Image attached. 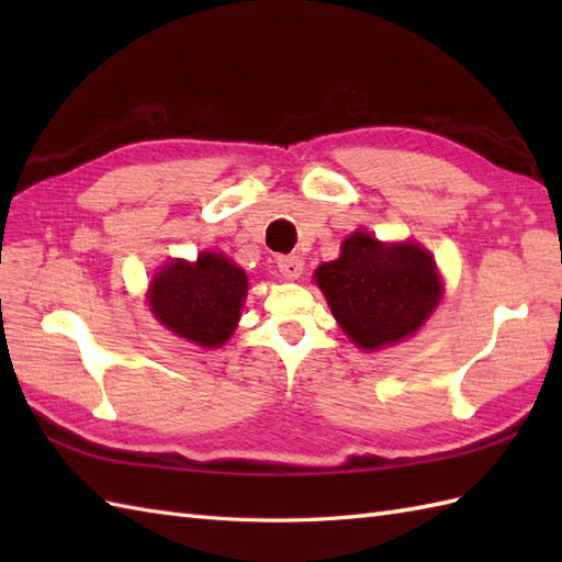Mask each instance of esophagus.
Listing matches in <instances>:
<instances>
[{"label":"esophagus","instance_id":"obj_1","mask_svg":"<svg viewBox=\"0 0 562 562\" xmlns=\"http://www.w3.org/2000/svg\"><path fill=\"white\" fill-rule=\"evenodd\" d=\"M278 270L282 272V278L300 280L302 272H304V260L300 256H280L278 258Z\"/></svg>","mask_w":562,"mask_h":562}]
</instances>
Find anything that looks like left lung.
<instances>
[{"mask_svg":"<svg viewBox=\"0 0 562 562\" xmlns=\"http://www.w3.org/2000/svg\"><path fill=\"white\" fill-rule=\"evenodd\" d=\"M314 278L340 328L362 350L413 336L441 296L425 248L411 241L384 246L362 232L345 238L340 258L318 266Z\"/></svg>","mask_w":562,"mask_h":562,"instance_id":"8db88e82","label":"left lung"}]
</instances>
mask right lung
<instances>
[{
	"label": "right lung",
	"instance_id": "obj_1",
	"mask_svg": "<svg viewBox=\"0 0 562 562\" xmlns=\"http://www.w3.org/2000/svg\"><path fill=\"white\" fill-rule=\"evenodd\" d=\"M248 292L246 272L220 254L171 260L149 290L151 314L176 336L220 348L232 336Z\"/></svg>",
	"mask_w": 562,
	"mask_h": 562
}]
</instances>
